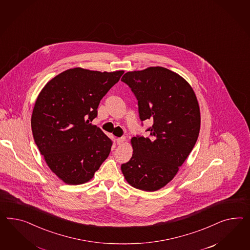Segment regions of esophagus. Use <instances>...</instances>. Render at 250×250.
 Returning a JSON list of instances; mask_svg holds the SVG:
<instances>
[{"label":"esophagus","instance_id":"34e87169","mask_svg":"<svg viewBox=\"0 0 250 250\" xmlns=\"http://www.w3.org/2000/svg\"><path fill=\"white\" fill-rule=\"evenodd\" d=\"M125 141V137H119V138L116 139L117 145H122Z\"/></svg>","mask_w":250,"mask_h":250}]
</instances>
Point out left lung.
Instances as JSON below:
<instances>
[{"instance_id": "1", "label": "left lung", "mask_w": 250, "mask_h": 250, "mask_svg": "<svg viewBox=\"0 0 250 250\" xmlns=\"http://www.w3.org/2000/svg\"><path fill=\"white\" fill-rule=\"evenodd\" d=\"M138 101L141 121L151 119L150 136L131 139L133 155L123 164L129 185L156 191L168 184L196 145L200 109L195 92L182 76L161 66L127 72L122 77Z\"/></svg>"}]
</instances>
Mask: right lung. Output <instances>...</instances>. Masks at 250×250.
I'll list each match as a JSON object with an SVG mask.
<instances>
[{"mask_svg":"<svg viewBox=\"0 0 250 250\" xmlns=\"http://www.w3.org/2000/svg\"><path fill=\"white\" fill-rule=\"evenodd\" d=\"M123 74L73 68L42 89L31 119L34 142L62 182H88L110 154L112 140L90 122L97 116L102 98Z\"/></svg>","mask_w":250,"mask_h":250,"instance_id":"obj_1","label":"right lung"}]
</instances>
